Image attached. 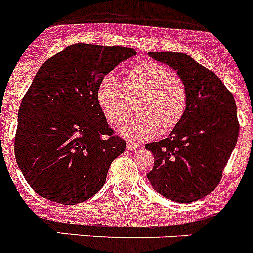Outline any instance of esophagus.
<instances>
[{
    "instance_id": "1",
    "label": "esophagus",
    "mask_w": 253,
    "mask_h": 253,
    "mask_svg": "<svg viewBox=\"0 0 253 253\" xmlns=\"http://www.w3.org/2000/svg\"><path fill=\"white\" fill-rule=\"evenodd\" d=\"M126 148H128L129 151H133V149H137L138 148V144H137V143L128 142V143H126Z\"/></svg>"
}]
</instances>
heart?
<instances>
[{
	"instance_id": "1",
	"label": "heart",
	"mask_w": 253,
	"mask_h": 253,
	"mask_svg": "<svg viewBox=\"0 0 253 253\" xmlns=\"http://www.w3.org/2000/svg\"><path fill=\"white\" fill-rule=\"evenodd\" d=\"M97 102L106 119L120 125L137 100L138 115L124 123L120 133L130 140H147L167 134L180 124L187 107L186 86L166 64L140 62L125 75L124 82L104 78L97 87Z\"/></svg>"
}]
</instances>
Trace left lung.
Returning <instances> with one entry per match:
<instances>
[{
	"label": "left lung",
	"instance_id": "8db88e82",
	"mask_svg": "<svg viewBox=\"0 0 253 253\" xmlns=\"http://www.w3.org/2000/svg\"><path fill=\"white\" fill-rule=\"evenodd\" d=\"M177 71L187 90V107L169 138L146 144L154 156L147 177L154 190L177 203L214 191L236 147L240 123L234 97L220 78L184 53L149 51Z\"/></svg>",
	"mask_w": 253,
	"mask_h": 253
}]
</instances>
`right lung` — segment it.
<instances>
[{"mask_svg":"<svg viewBox=\"0 0 253 253\" xmlns=\"http://www.w3.org/2000/svg\"><path fill=\"white\" fill-rule=\"evenodd\" d=\"M125 46L73 44L40 67L20 105L15 157L31 189L75 205L95 195L125 151L97 102V87L135 55Z\"/></svg>","mask_w":253,"mask_h":253,"instance_id":"1","label":"right lung"}]
</instances>
